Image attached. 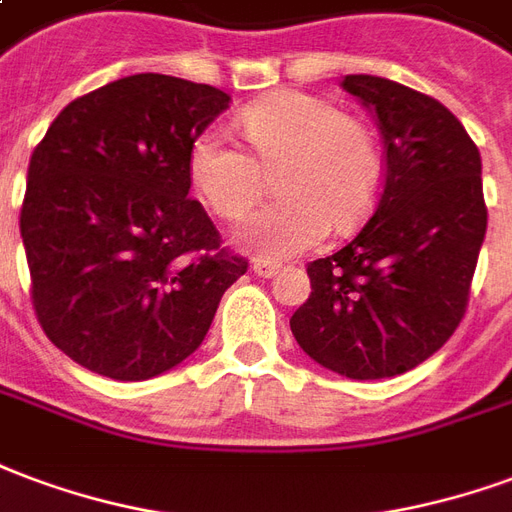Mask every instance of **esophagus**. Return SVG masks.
<instances>
[{"mask_svg": "<svg viewBox=\"0 0 512 512\" xmlns=\"http://www.w3.org/2000/svg\"><path fill=\"white\" fill-rule=\"evenodd\" d=\"M252 271H255L260 279H271V276L279 274V263L266 260V257H257V260H252Z\"/></svg>", "mask_w": 512, "mask_h": 512, "instance_id": "34e87169", "label": "esophagus"}]
</instances>
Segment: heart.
Instances as JSON below:
<instances>
[{
  "label": "heart",
  "mask_w": 512,
  "mask_h": 512,
  "mask_svg": "<svg viewBox=\"0 0 512 512\" xmlns=\"http://www.w3.org/2000/svg\"><path fill=\"white\" fill-rule=\"evenodd\" d=\"M238 127L241 149L219 127L192 140L187 173L217 217L241 219L274 187L282 198L249 217L238 241L268 257L301 255L336 230H350L372 208L382 181V157L372 130L309 92H274L246 105Z\"/></svg>",
  "instance_id": "1"
}]
</instances>
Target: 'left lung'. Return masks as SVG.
Wrapping results in <instances>:
<instances>
[{
    "mask_svg": "<svg viewBox=\"0 0 512 512\" xmlns=\"http://www.w3.org/2000/svg\"><path fill=\"white\" fill-rule=\"evenodd\" d=\"M342 86L377 119L385 179L361 233L309 263L290 328L325 369L382 380L431 358L464 317L488 219L480 151L429 94L377 75Z\"/></svg>",
    "mask_w": 512,
    "mask_h": 512,
    "instance_id": "1",
    "label": "left lung"
}]
</instances>
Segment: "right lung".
<instances>
[{
	"instance_id": "right-lung-1",
	"label": "right lung",
	"mask_w": 512,
	"mask_h": 512,
	"mask_svg": "<svg viewBox=\"0 0 512 512\" xmlns=\"http://www.w3.org/2000/svg\"><path fill=\"white\" fill-rule=\"evenodd\" d=\"M230 94L140 73L73 100L26 173L21 238L45 336L83 369L151 380L206 339L246 274L189 198L192 140Z\"/></svg>"
}]
</instances>
